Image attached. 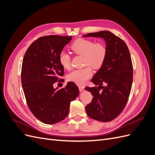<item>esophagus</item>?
I'll list each match as a JSON object with an SVG mask.
<instances>
[{
    "label": "esophagus",
    "mask_w": 155,
    "mask_h": 155,
    "mask_svg": "<svg viewBox=\"0 0 155 155\" xmlns=\"http://www.w3.org/2000/svg\"><path fill=\"white\" fill-rule=\"evenodd\" d=\"M78 87H79V91H80V92H82V91H83L84 90H85V87H84L82 85H79Z\"/></svg>",
    "instance_id": "obj_1"
}]
</instances>
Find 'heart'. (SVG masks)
Instances as JSON below:
<instances>
[{
	"label": "heart",
	"instance_id": "b5f03b06",
	"mask_svg": "<svg viewBox=\"0 0 155 155\" xmlns=\"http://www.w3.org/2000/svg\"><path fill=\"white\" fill-rule=\"evenodd\" d=\"M70 49L75 54L83 56L84 66L87 67L83 69L75 70L68 75V80L79 85L84 84L91 78L92 71L91 67L95 70L100 69L107 58V48L102 42L94 43L91 39L78 38L70 45ZM59 62L63 68H70V57L66 51H61L59 53Z\"/></svg>",
	"mask_w": 155,
	"mask_h": 155
}]
</instances>
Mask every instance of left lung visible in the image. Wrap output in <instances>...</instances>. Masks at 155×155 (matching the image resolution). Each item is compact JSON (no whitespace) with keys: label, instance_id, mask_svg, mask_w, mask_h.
Instances as JSON below:
<instances>
[{"label":"left lung","instance_id":"left-lung-1","mask_svg":"<svg viewBox=\"0 0 155 155\" xmlns=\"http://www.w3.org/2000/svg\"><path fill=\"white\" fill-rule=\"evenodd\" d=\"M83 37H101L107 50L104 64L92 79V82L99 86L85 87L94 96L85 107L87 114L94 120L110 121L123 111L130 95L133 68L129 50L122 39L109 31L90 33Z\"/></svg>","mask_w":155,"mask_h":155}]
</instances>
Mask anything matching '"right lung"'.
<instances>
[{"label":"right lung","instance_id":"1","mask_svg":"<svg viewBox=\"0 0 155 155\" xmlns=\"http://www.w3.org/2000/svg\"><path fill=\"white\" fill-rule=\"evenodd\" d=\"M71 39V36L41 37L31 44L23 59L21 82L28 106L32 114L46 124L66 118L70 102L79 95V88L73 82H68L60 90L53 87L64 74L59 54Z\"/></svg>","mask_w":155,"mask_h":155}]
</instances>
